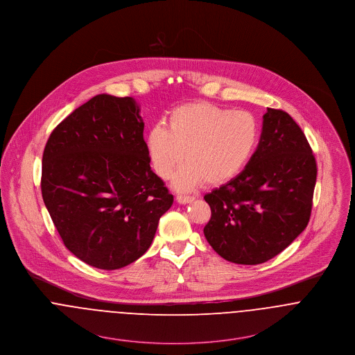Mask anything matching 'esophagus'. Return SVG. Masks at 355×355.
I'll return each mask as SVG.
<instances>
[{
	"label": "esophagus",
	"mask_w": 355,
	"mask_h": 355,
	"mask_svg": "<svg viewBox=\"0 0 355 355\" xmlns=\"http://www.w3.org/2000/svg\"><path fill=\"white\" fill-rule=\"evenodd\" d=\"M194 200H196L194 196H182V194L177 196V202L178 204H189V202H193Z\"/></svg>",
	"instance_id": "34e87169"
}]
</instances>
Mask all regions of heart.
I'll return each instance as SVG.
<instances>
[{
	"instance_id": "obj_1",
	"label": "heart",
	"mask_w": 355,
	"mask_h": 355,
	"mask_svg": "<svg viewBox=\"0 0 355 355\" xmlns=\"http://www.w3.org/2000/svg\"><path fill=\"white\" fill-rule=\"evenodd\" d=\"M260 138V125L250 111L197 102L171 111L167 127L154 125L145 147L154 173L167 180L184 157L173 185L188 190L202 181L218 185L230 181L248 164Z\"/></svg>"
}]
</instances>
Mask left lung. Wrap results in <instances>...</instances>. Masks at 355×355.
<instances>
[{
	"label": "left lung",
	"mask_w": 355,
	"mask_h": 355,
	"mask_svg": "<svg viewBox=\"0 0 355 355\" xmlns=\"http://www.w3.org/2000/svg\"><path fill=\"white\" fill-rule=\"evenodd\" d=\"M316 171L302 128L286 111L267 108L247 166L204 197L211 210L204 228L210 247L245 266L286 250L310 221Z\"/></svg>",
	"instance_id": "left-lung-1"
}]
</instances>
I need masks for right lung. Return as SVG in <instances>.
I'll return each instance as SVG.
<instances>
[{"mask_svg":"<svg viewBox=\"0 0 355 355\" xmlns=\"http://www.w3.org/2000/svg\"><path fill=\"white\" fill-rule=\"evenodd\" d=\"M144 127L132 98L101 94L59 123L44 148V204L64 245L99 270L139 259L173 205L150 167Z\"/></svg>","mask_w":355,"mask_h":355,"instance_id":"1","label":"right lung"}]
</instances>
